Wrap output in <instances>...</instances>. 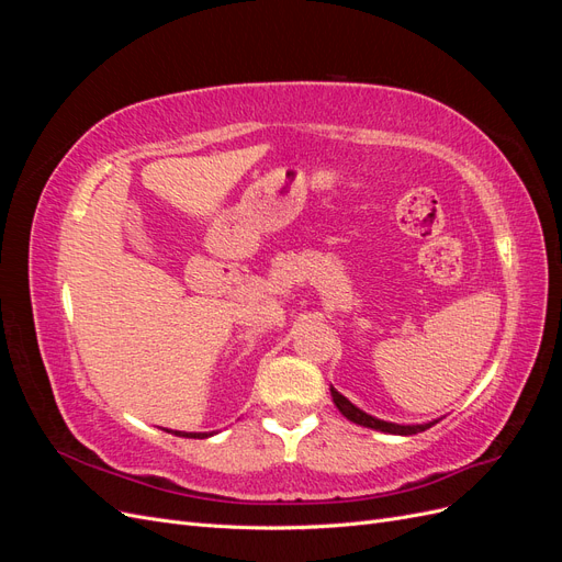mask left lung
<instances>
[{
  "label": "left lung",
  "mask_w": 562,
  "mask_h": 562,
  "mask_svg": "<svg viewBox=\"0 0 562 562\" xmlns=\"http://www.w3.org/2000/svg\"><path fill=\"white\" fill-rule=\"evenodd\" d=\"M330 394H333V401H335L339 413H342L347 419L361 424V427H368V429H378V431L396 434V436H413V434H419L424 429H429L431 424H434V422H429V424H394V422H384V419H378V417L363 413L361 407H356L351 401H347L342 394H339L335 386H330Z\"/></svg>",
  "instance_id": "obj_1"
}]
</instances>
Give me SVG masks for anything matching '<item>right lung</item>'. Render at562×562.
<instances>
[{
  "instance_id": "obj_1",
  "label": "right lung",
  "mask_w": 562,
  "mask_h": 562,
  "mask_svg": "<svg viewBox=\"0 0 562 562\" xmlns=\"http://www.w3.org/2000/svg\"><path fill=\"white\" fill-rule=\"evenodd\" d=\"M176 436H182V438H206L211 434H187V431H173Z\"/></svg>"
}]
</instances>
